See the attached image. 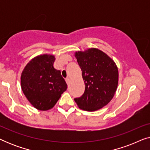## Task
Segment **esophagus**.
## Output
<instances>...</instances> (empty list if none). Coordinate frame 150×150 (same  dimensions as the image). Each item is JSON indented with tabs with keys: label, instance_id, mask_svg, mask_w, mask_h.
<instances>
[{
	"label": "esophagus",
	"instance_id": "obj_1",
	"mask_svg": "<svg viewBox=\"0 0 150 150\" xmlns=\"http://www.w3.org/2000/svg\"><path fill=\"white\" fill-rule=\"evenodd\" d=\"M65 81H66L67 85H69V82H70V79H69V78H67V79H65Z\"/></svg>",
	"mask_w": 150,
	"mask_h": 150
}]
</instances>
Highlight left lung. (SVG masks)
Here are the masks:
<instances>
[{
  "label": "left lung",
  "instance_id": "8db88e82",
  "mask_svg": "<svg viewBox=\"0 0 150 150\" xmlns=\"http://www.w3.org/2000/svg\"><path fill=\"white\" fill-rule=\"evenodd\" d=\"M85 89L83 96L75 98L82 110L94 111L107 105L112 99L118 85L117 67L106 53L97 48L75 52Z\"/></svg>",
  "mask_w": 150,
  "mask_h": 150
}]
</instances>
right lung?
Listing matches in <instances>:
<instances>
[{
	"label": "right lung",
	"instance_id": "add662e5",
	"mask_svg": "<svg viewBox=\"0 0 150 150\" xmlns=\"http://www.w3.org/2000/svg\"><path fill=\"white\" fill-rule=\"evenodd\" d=\"M52 54L37 56L27 63L21 74V88L37 109H51L66 91L67 85L60 70L54 69Z\"/></svg>",
	"mask_w": 150,
	"mask_h": 150
}]
</instances>
